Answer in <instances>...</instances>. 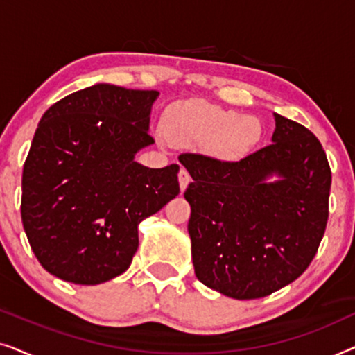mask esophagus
<instances>
[{"mask_svg": "<svg viewBox=\"0 0 355 355\" xmlns=\"http://www.w3.org/2000/svg\"><path fill=\"white\" fill-rule=\"evenodd\" d=\"M189 182H191V174L187 173V169H181L179 171V187H181V191L184 192L189 186Z\"/></svg>", "mask_w": 355, "mask_h": 355, "instance_id": "1", "label": "esophagus"}]
</instances>
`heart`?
<instances>
[{
    "instance_id": "1",
    "label": "heart",
    "mask_w": 355,
    "mask_h": 355,
    "mask_svg": "<svg viewBox=\"0 0 355 355\" xmlns=\"http://www.w3.org/2000/svg\"><path fill=\"white\" fill-rule=\"evenodd\" d=\"M164 130L174 144L200 147L220 158L244 155L260 137L261 128L254 116H241L203 101H181L164 113Z\"/></svg>"
}]
</instances>
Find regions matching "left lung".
Here are the masks:
<instances>
[{
    "label": "left lung",
    "mask_w": 355,
    "mask_h": 355,
    "mask_svg": "<svg viewBox=\"0 0 355 355\" xmlns=\"http://www.w3.org/2000/svg\"><path fill=\"white\" fill-rule=\"evenodd\" d=\"M275 123L273 144L239 162L179 157L192 176L184 197L196 276L232 299L265 297L297 279L327 227V153L304 125L276 113Z\"/></svg>",
    "instance_id": "8db88e82"
}]
</instances>
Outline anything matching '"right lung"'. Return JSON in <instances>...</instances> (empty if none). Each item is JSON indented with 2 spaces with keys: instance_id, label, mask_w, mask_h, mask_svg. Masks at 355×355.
I'll use <instances>...</instances> for the list:
<instances>
[{
  "instance_id": "add662e5",
  "label": "right lung",
  "mask_w": 355,
  "mask_h": 355,
  "mask_svg": "<svg viewBox=\"0 0 355 355\" xmlns=\"http://www.w3.org/2000/svg\"><path fill=\"white\" fill-rule=\"evenodd\" d=\"M157 90L96 84L42 116L24 163L21 216L48 273L94 286L123 275L139 223L179 193V164L147 168L135 153L148 134Z\"/></svg>"
}]
</instances>
